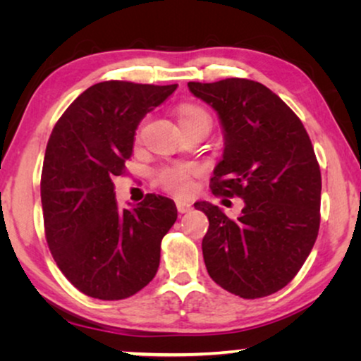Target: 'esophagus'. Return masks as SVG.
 <instances>
[{"label":"esophagus","mask_w":361,"mask_h":361,"mask_svg":"<svg viewBox=\"0 0 361 361\" xmlns=\"http://www.w3.org/2000/svg\"><path fill=\"white\" fill-rule=\"evenodd\" d=\"M176 205H177V210H179V214H187V212H190L192 209L190 202H185V200H176Z\"/></svg>","instance_id":"1"}]
</instances>
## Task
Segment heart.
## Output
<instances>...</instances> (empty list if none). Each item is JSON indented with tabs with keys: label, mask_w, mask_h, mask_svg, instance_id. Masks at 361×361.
<instances>
[{
	"label": "heart",
	"mask_w": 361,
	"mask_h": 361,
	"mask_svg": "<svg viewBox=\"0 0 361 361\" xmlns=\"http://www.w3.org/2000/svg\"><path fill=\"white\" fill-rule=\"evenodd\" d=\"M197 121H205L210 126V116L202 106L189 105L179 110V125L187 126ZM190 174L192 171L184 166H171L164 167L157 172L156 180L157 184L164 187L166 190L176 192V194H184L190 187Z\"/></svg>",
	"instance_id": "b5f03b06"
}]
</instances>
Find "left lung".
Masks as SVG:
<instances>
[{"label": "left lung", "instance_id": "8db88e82", "mask_svg": "<svg viewBox=\"0 0 361 361\" xmlns=\"http://www.w3.org/2000/svg\"><path fill=\"white\" fill-rule=\"evenodd\" d=\"M187 85L224 126L225 149L212 192L245 200L238 219L209 202L194 204L209 219L202 240L207 271L243 299L278 293L302 268L319 233L322 177L310 137L263 83L225 78Z\"/></svg>", "mask_w": 361, "mask_h": 361}]
</instances>
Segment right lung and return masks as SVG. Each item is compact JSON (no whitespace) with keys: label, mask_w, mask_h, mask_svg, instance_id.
Segmentation results:
<instances>
[{"label":"right lung","mask_w":361,"mask_h":361,"mask_svg":"<svg viewBox=\"0 0 361 361\" xmlns=\"http://www.w3.org/2000/svg\"><path fill=\"white\" fill-rule=\"evenodd\" d=\"M176 88L95 83L49 137L41 176L46 240L59 269L90 298H130L159 268L161 241L177 220L174 200L147 194L135 209H120L111 179L125 174L140 121Z\"/></svg>","instance_id":"right-lung-1"}]
</instances>
